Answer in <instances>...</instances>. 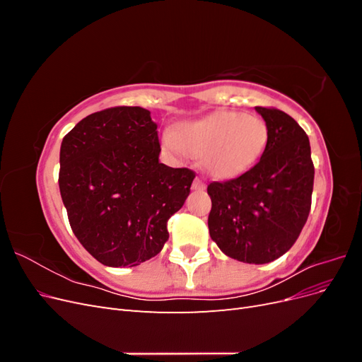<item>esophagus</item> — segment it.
<instances>
[{
    "label": "esophagus",
    "mask_w": 362,
    "mask_h": 362,
    "mask_svg": "<svg viewBox=\"0 0 362 362\" xmlns=\"http://www.w3.org/2000/svg\"><path fill=\"white\" fill-rule=\"evenodd\" d=\"M192 187H193V190H199V192H201V190L205 189V184H204V181H202L199 177H196L194 181H193Z\"/></svg>",
    "instance_id": "34e87169"
}]
</instances>
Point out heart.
I'll return each mask as SVG.
<instances>
[{"label":"heart","instance_id":"heart-1","mask_svg":"<svg viewBox=\"0 0 362 362\" xmlns=\"http://www.w3.org/2000/svg\"><path fill=\"white\" fill-rule=\"evenodd\" d=\"M267 127L255 115L216 112L187 120L164 133L163 145L175 156L199 157L202 169L216 180H229L249 170L267 145Z\"/></svg>","mask_w":362,"mask_h":362}]
</instances>
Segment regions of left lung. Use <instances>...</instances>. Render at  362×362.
I'll return each instance as SVG.
<instances>
[{"instance_id": "8db88e82", "label": "left lung", "mask_w": 362, "mask_h": 362, "mask_svg": "<svg viewBox=\"0 0 362 362\" xmlns=\"http://www.w3.org/2000/svg\"><path fill=\"white\" fill-rule=\"evenodd\" d=\"M267 127L259 161L240 177L210 182V235L225 255L249 264L282 257L311 210L314 164L310 139L278 108L255 107Z\"/></svg>"}]
</instances>
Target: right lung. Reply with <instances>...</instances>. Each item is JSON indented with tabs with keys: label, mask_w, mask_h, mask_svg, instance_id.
<instances>
[{
	"label": "right lung",
	"mask_w": 362,
	"mask_h": 362,
	"mask_svg": "<svg viewBox=\"0 0 362 362\" xmlns=\"http://www.w3.org/2000/svg\"><path fill=\"white\" fill-rule=\"evenodd\" d=\"M151 112L112 107L63 137L59 187L75 237L108 267H133L168 242V221L184 205L194 172L158 161Z\"/></svg>",
	"instance_id": "right-lung-1"
}]
</instances>
